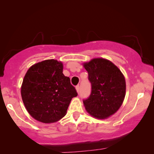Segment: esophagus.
Listing matches in <instances>:
<instances>
[{"label": "esophagus", "mask_w": 154, "mask_h": 154, "mask_svg": "<svg viewBox=\"0 0 154 154\" xmlns=\"http://www.w3.org/2000/svg\"><path fill=\"white\" fill-rule=\"evenodd\" d=\"M76 90H77V92L78 93H79V92H80V86H79V85H77Z\"/></svg>", "instance_id": "esophagus-1"}]
</instances>
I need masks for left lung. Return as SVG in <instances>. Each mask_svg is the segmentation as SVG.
I'll return each instance as SVG.
<instances>
[{
  "instance_id": "obj_1",
  "label": "left lung",
  "mask_w": 154,
  "mask_h": 154,
  "mask_svg": "<svg viewBox=\"0 0 154 154\" xmlns=\"http://www.w3.org/2000/svg\"><path fill=\"white\" fill-rule=\"evenodd\" d=\"M83 66L88 72L92 89L89 97L83 100L85 108L94 118H108L118 110L124 101V75L116 65L103 58L93 59Z\"/></svg>"
}]
</instances>
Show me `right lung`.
Masks as SVG:
<instances>
[{
    "instance_id": "obj_1",
    "label": "right lung",
    "mask_w": 154,
    "mask_h": 154,
    "mask_svg": "<svg viewBox=\"0 0 154 154\" xmlns=\"http://www.w3.org/2000/svg\"><path fill=\"white\" fill-rule=\"evenodd\" d=\"M62 62L47 60L34 64L23 80L21 94L31 116L43 123L57 122L66 115L71 99L77 96Z\"/></svg>"
}]
</instances>
